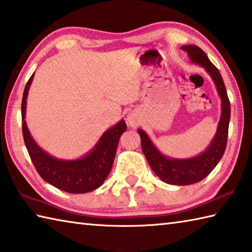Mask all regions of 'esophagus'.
<instances>
[{
  "label": "esophagus",
  "mask_w": 252,
  "mask_h": 252,
  "mask_svg": "<svg viewBox=\"0 0 252 252\" xmlns=\"http://www.w3.org/2000/svg\"><path fill=\"white\" fill-rule=\"evenodd\" d=\"M141 117L139 115V112L136 110H133L129 112V115L126 117V123L127 126L131 127H136L141 125Z\"/></svg>",
  "instance_id": "obj_1"
}]
</instances>
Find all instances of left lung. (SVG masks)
I'll return each instance as SVG.
<instances>
[{"label":"left lung","mask_w":252,"mask_h":252,"mask_svg":"<svg viewBox=\"0 0 252 252\" xmlns=\"http://www.w3.org/2000/svg\"><path fill=\"white\" fill-rule=\"evenodd\" d=\"M181 49L188 53L190 61L199 64L211 76L220 98L221 112L218 130L209 146L201 154L190 158H172L165 156L152 142L150 136L142 129L137 130L141 137L142 151L157 177L168 185L188 186L203 180L219 164L226 149L230 120V102L226 92L225 84L220 71L212 63L205 52L194 44L182 46Z\"/></svg>","instance_id":"1"}]
</instances>
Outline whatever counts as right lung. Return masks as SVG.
Returning <instances> with one entry per match:
<instances>
[{
	"label": "right lung",
	"mask_w": 252,
	"mask_h": 252,
	"mask_svg": "<svg viewBox=\"0 0 252 252\" xmlns=\"http://www.w3.org/2000/svg\"><path fill=\"white\" fill-rule=\"evenodd\" d=\"M33 75L34 73L25 86L22 100L23 136L33 166L43 180L68 193H86L96 190L107 179L111 170L119 139L126 130V121L120 120L103 132L95 146L80 158H57L37 144L25 120L28 91Z\"/></svg>",
	"instance_id": "right-lung-1"
}]
</instances>
